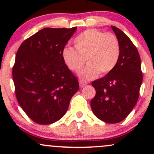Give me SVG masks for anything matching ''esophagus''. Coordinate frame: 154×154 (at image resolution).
Masks as SVG:
<instances>
[{"mask_svg":"<svg viewBox=\"0 0 154 154\" xmlns=\"http://www.w3.org/2000/svg\"><path fill=\"white\" fill-rule=\"evenodd\" d=\"M86 85H87V84H86V83L83 82H82V81H80V82H79V87H80L81 88L85 87Z\"/></svg>","mask_w":154,"mask_h":154,"instance_id":"34e87169","label":"esophagus"}]
</instances>
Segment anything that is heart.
Segmentation results:
<instances>
[{
  "instance_id": "heart-1",
  "label": "heart",
  "mask_w": 154,
  "mask_h": 154,
  "mask_svg": "<svg viewBox=\"0 0 154 154\" xmlns=\"http://www.w3.org/2000/svg\"><path fill=\"white\" fill-rule=\"evenodd\" d=\"M75 48L63 49L62 57L65 64L72 72L79 73L83 80H90L100 74L103 76L112 71L119 61V42L115 35L98 29H88L75 39Z\"/></svg>"
}]
</instances>
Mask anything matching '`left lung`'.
I'll return each mask as SVG.
<instances>
[{"mask_svg": "<svg viewBox=\"0 0 154 154\" xmlns=\"http://www.w3.org/2000/svg\"><path fill=\"white\" fill-rule=\"evenodd\" d=\"M111 27L119 42V59L112 71L92 82L96 93L91 106L98 119L114 124L125 119L137 103L143 74L136 47L122 31Z\"/></svg>", "mask_w": 154, "mask_h": 154, "instance_id": "obj_1", "label": "left lung"}]
</instances>
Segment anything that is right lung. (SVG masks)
<instances>
[{"label": "right lung", "instance_id": "1", "mask_svg": "<svg viewBox=\"0 0 154 154\" xmlns=\"http://www.w3.org/2000/svg\"><path fill=\"white\" fill-rule=\"evenodd\" d=\"M77 27L44 28L24 40L12 69L17 99L35 122L50 125L66 114L79 90L62 51Z\"/></svg>", "mask_w": 154, "mask_h": 154}]
</instances>
